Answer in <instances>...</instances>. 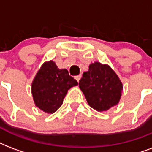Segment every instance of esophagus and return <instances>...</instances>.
<instances>
[{"label": "esophagus", "instance_id": "34e87169", "mask_svg": "<svg viewBox=\"0 0 152 152\" xmlns=\"http://www.w3.org/2000/svg\"><path fill=\"white\" fill-rule=\"evenodd\" d=\"M81 76H82L81 75H78V76H76V77H75L76 80H77V82H79V81H80V80L81 79Z\"/></svg>", "mask_w": 152, "mask_h": 152}]
</instances>
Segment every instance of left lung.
Segmentation results:
<instances>
[{
    "mask_svg": "<svg viewBox=\"0 0 152 152\" xmlns=\"http://www.w3.org/2000/svg\"><path fill=\"white\" fill-rule=\"evenodd\" d=\"M88 103L97 111H106L119 102L122 83L108 64L95 62L89 65L79 82Z\"/></svg>",
    "mask_w": 152,
    "mask_h": 152,
    "instance_id": "obj_1",
    "label": "left lung"
}]
</instances>
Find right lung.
<instances>
[{"label":"right lung","mask_w":152,"mask_h":152,"mask_svg":"<svg viewBox=\"0 0 152 152\" xmlns=\"http://www.w3.org/2000/svg\"><path fill=\"white\" fill-rule=\"evenodd\" d=\"M78 82L67 69H59L53 61L45 62L31 84L35 106L48 113H54L63 103L68 91Z\"/></svg>","instance_id":"obj_1"}]
</instances>
